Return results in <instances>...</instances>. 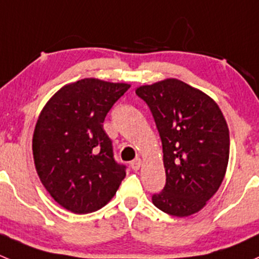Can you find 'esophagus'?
<instances>
[{
  "label": "esophagus",
  "instance_id": "obj_1",
  "mask_svg": "<svg viewBox=\"0 0 259 259\" xmlns=\"http://www.w3.org/2000/svg\"><path fill=\"white\" fill-rule=\"evenodd\" d=\"M141 164H142V161H141L140 157H137V158H135L132 162H131V168L133 170H138L140 169Z\"/></svg>",
  "mask_w": 259,
  "mask_h": 259
}]
</instances>
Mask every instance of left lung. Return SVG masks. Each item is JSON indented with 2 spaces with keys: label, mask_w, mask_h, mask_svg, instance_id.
Segmentation results:
<instances>
[{
  "label": "left lung",
  "mask_w": 259,
  "mask_h": 259,
  "mask_svg": "<svg viewBox=\"0 0 259 259\" xmlns=\"http://www.w3.org/2000/svg\"><path fill=\"white\" fill-rule=\"evenodd\" d=\"M153 114L163 148L166 186L152 196L176 217L199 212L218 191L229 158V131L217 103L177 78L136 89Z\"/></svg>",
  "instance_id": "1"
}]
</instances>
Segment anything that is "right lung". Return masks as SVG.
Masks as SVG:
<instances>
[{
    "label": "right lung",
    "instance_id": "1",
    "mask_svg": "<svg viewBox=\"0 0 259 259\" xmlns=\"http://www.w3.org/2000/svg\"><path fill=\"white\" fill-rule=\"evenodd\" d=\"M131 87L83 78L60 89L45 105L32 138L34 167L53 199L86 214L111 201L126 176L113 158L103 121Z\"/></svg>",
    "mask_w": 259,
    "mask_h": 259
}]
</instances>
